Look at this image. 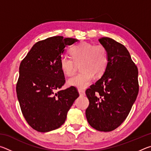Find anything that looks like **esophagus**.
Returning a JSON list of instances; mask_svg holds the SVG:
<instances>
[{
  "mask_svg": "<svg viewBox=\"0 0 151 151\" xmlns=\"http://www.w3.org/2000/svg\"><path fill=\"white\" fill-rule=\"evenodd\" d=\"M78 93L80 94L81 96H85V92L83 89H78Z\"/></svg>",
  "mask_w": 151,
  "mask_h": 151,
  "instance_id": "1",
  "label": "esophagus"
}]
</instances>
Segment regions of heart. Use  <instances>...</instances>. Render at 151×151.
Returning a JSON list of instances; mask_svg holds the SVG:
<instances>
[{
	"instance_id": "1",
	"label": "heart",
	"mask_w": 151,
	"mask_h": 151,
	"mask_svg": "<svg viewBox=\"0 0 151 151\" xmlns=\"http://www.w3.org/2000/svg\"><path fill=\"white\" fill-rule=\"evenodd\" d=\"M71 58L63 56L60 58L59 66L66 76L75 74L77 65L81 71L68 81V85L78 88H85L90 85L94 75H103L109 65L108 50L104 45L81 42L70 49Z\"/></svg>"
}]
</instances>
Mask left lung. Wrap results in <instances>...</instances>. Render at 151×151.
I'll return each mask as SVG.
<instances>
[{
    "instance_id": "left-lung-1",
    "label": "left lung",
    "mask_w": 151,
    "mask_h": 151,
    "mask_svg": "<svg viewBox=\"0 0 151 151\" xmlns=\"http://www.w3.org/2000/svg\"><path fill=\"white\" fill-rule=\"evenodd\" d=\"M108 50L109 65L102 77L86 91L88 122L94 129L109 132L129 115L139 93L138 68L123 45L109 37L99 39Z\"/></svg>"
}]
</instances>
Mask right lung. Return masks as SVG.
Instances as JSON below:
<instances>
[{
  "label": "right lung",
  "instance_id": "add662e5",
  "mask_svg": "<svg viewBox=\"0 0 151 151\" xmlns=\"http://www.w3.org/2000/svg\"><path fill=\"white\" fill-rule=\"evenodd\" d=\"M76 41L61 36L40 40L20 64L17 98L25 120L36 131L46 132L59 128L79 96L75 86L60 90L65 83L60 58L66 46Z\"/></svg>",
  "mask_w": 151,
  "mask_h": 151
}]
</instances>
